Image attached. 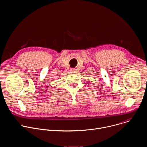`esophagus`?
Wrapping results in <instances>:
<instances>
[{"mask_svg": "<svg viewBox=\"0 0 147 147\" xmlns=\"http://www.w3.org/2000/svg\"><path fill=\"white\" fill-rule=\"evenodd\" d=\"M70 72H71V73H74V72H75V69H71L70 70Z\"/></svg>", "mask_w": 147, "mask_h": 147, "instance_id": "esophagus-1", "label": "esophagus"}]
</instances>
